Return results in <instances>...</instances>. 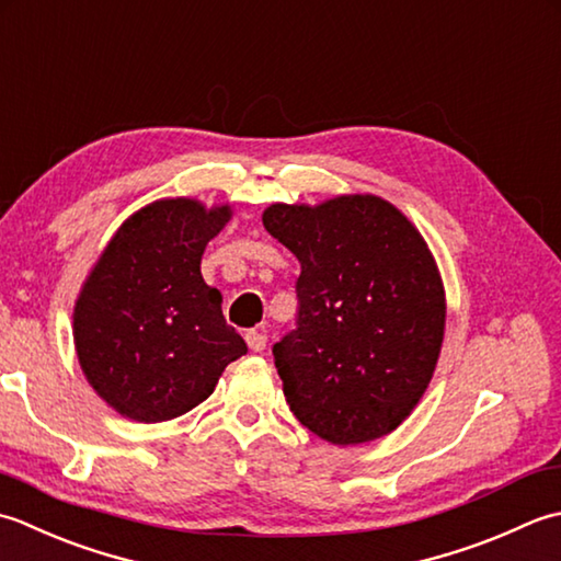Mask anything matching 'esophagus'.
<instances>
[{
	"mask_svg": "<svg viewBox=\"0 0 561 561\" xmlns=\"http://www.w3.org/2000/svg\"><path fill=\"white\" fill-rule=\"evenodd\" d=\"M244 339H247L249 348H251V351H256V353L264 351V348H266V341H268V336H266V331H264V329H249L247 334H244Z\"/></svg>",
	"mask_w": 561,
	"mask_h": 561,
	"instance_id": "1",
	"label": "esophagus"
}]
</instances>
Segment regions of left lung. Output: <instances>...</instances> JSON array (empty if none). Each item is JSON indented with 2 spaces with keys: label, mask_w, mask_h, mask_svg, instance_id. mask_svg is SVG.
Instances as JSON below:
<instances>
[{
  "label": "left lung",
  "mask_w": 561,
  "mask_h": 561,
  "mask_svg": "<svg viewBox=\"0 0 561 561\" xmlns=\"http://www.w3.org/2000/svg\"><path fill=\"white\" fill-rule=\"evenodd\" d=\"M264 227L302 268L295 329L273 344L290 411L334 445L387 436L426 392L443 344V283L426 242L377 196L276 203Z\"/></svg>",
  "instance_id": "left-lung-1"
}]
</instances>
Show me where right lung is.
Segmentation results:
<instances>
[{"instance_id": "obj_1", "label": "right lung", "mask_w": 561, "mask_h": 561, "mask_svg": "<svg viewBox=\"0 0 561 561\" xmlns=\"http://www.w3.org/2000/svg\"><path fill=\"white\" fill-rule=\"evenodd\" d=\"M230 208L157 201L123 222L75 307V346L89 385L123 416L157 424L208 399L247 353L222 297L201 276L205 244Z\"/></svg>"}]
</instances>
